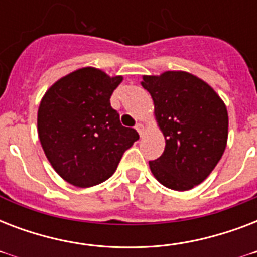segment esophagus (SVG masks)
Listing matches in <instances>:
<instances>
[{"instance_id":"1","label":"esophagus","mask_w":257,"mask_h":257,"mask_svg":"<svg viewBox=\"0 0 257 257\" xmlns=\"http://www.w3.org/2000/svg\"><path fill=\"white\" fill-rule=\"evenodd\" d=\"M136 131L139 132V135H140V136H143L145 132V126L141 124V122H139V124H136Z\"/></svg>"}]
</instances>
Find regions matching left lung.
I'll return each instance as SVG.
<instances>
[{"instance_id":"8db88e82","label":"left lung","mask_w":257,"mask_h":257,"mask_svg":"<svg viewBox=\"0 0 257 257\" xmlns=\"http://www.w3.org/2000/svg\"><path fill=\"white\" fill-rule=\"evenodd\" d=\"M152 96L165 149L149 161L157 181L173 191H188L203 183L223 156L228 140L224 101L201 78L181 70L143 76Z\"/></svg>"}]
</instances>
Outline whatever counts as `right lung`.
Instances as JSON below:
<instances>
[{
  "instance_id": "right-lung-1",
  "label": "right lung",
  "mask_w": 257,
  "mask_h": 257,
  "mask_svg": "<svg viewBox=\"0 0 257 257\" xmlns=\"http://www.w3.org/2000/svg\"><path fill=\"white\" fill-rule=\"evenodd\" d=\"M122 81L96 68L66 74L42 97L37 114L40 143L62 179L89 188L108 180L139 133L125 128L110 106L113 90Z\"/></svg>"
}]
</instances>
